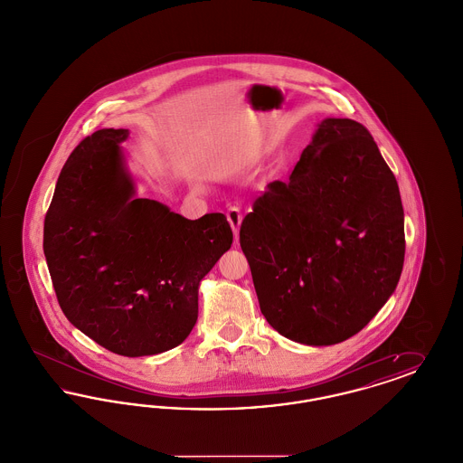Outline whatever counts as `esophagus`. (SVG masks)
<instances>
[{"label": "esophagus", "mask_w": 463, "mask_h": 463, "mask_svg": "<svg viewBox=\"0 0 463 463\" xmlns=\"http://www.w3.org/2000/svg\"><path fill=\"white\" fill-rule=\"evenodd\" d=\"M227 221H229L231 227H232L234 236L238 238V234H240V227H241L242 222L241 210H240L238 206H231V208L227 210Z\"/></svg>", "instance_id": "34e87169"}]
</instances>
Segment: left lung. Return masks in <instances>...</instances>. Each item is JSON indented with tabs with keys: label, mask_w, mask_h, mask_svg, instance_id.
Here are the masks:
<instances>
[{
	"label": "left lung",
	"mask_w": 463,
	"mask_h": 463,
	"mask_svg": "<svg viewBox=\"0 0 463 463\" xmlns=\"http://www.w3.org/2000/svg\"><path fill=\"white\" fill-rule=\"evenodd\" d=\"M242 253L267 323L321 347L363 330L391 298L404 262L396 176L357 121L326 118L287 182L244 217Z\"/></svg>",
	"instance_id": "1"
}]
</instances>
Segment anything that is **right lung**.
<instances>
[{"label": "right lung", "instance_id": "1", "mask_svg": "<svg viewBox=\"0 0 463 463\" xmlns=\"http://www.w3.org/2000/svg\"><path fill=\"white\" fill-rule=\"evenodd\" d=\"M128 135L102 128L71 153L44 217L43 251L71 325L110 353L142 357L189 336L199 283L232 231L223 213L189 221L138 198L121 149Z\"/></svg>", "mask_w": 463, "mask_h": 463}]
</instances>
